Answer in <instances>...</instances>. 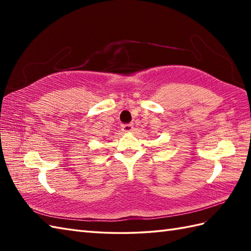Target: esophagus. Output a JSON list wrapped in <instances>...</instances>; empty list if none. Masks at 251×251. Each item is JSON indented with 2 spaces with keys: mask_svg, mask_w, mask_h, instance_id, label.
I'll use <instances>...</instances> for the list:
<instances>
[{
  "mask_svg": "<svg viewBox=\"0 0 251 251\" xmlns=\"http://www.w3.org/2000/svg\"><path fill=\"white\" fill-rule=\"evenodd\" d=\"M122 130L125 131V132H130L134 130V125L132 124H125L122 126Z\"/></svg>",
  "mask_w": 251,
  "mask_h": 251,
  "instance_id": "1",
  "label": "esophagus"
}]
</instances>
